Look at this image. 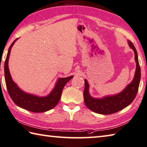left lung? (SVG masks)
<instances>
[{"mask_svg": "<svg viewBox=\"0 0 147 147\" xmlns=\"http://www.w3.org/2000/svg\"><path fill=\"white\" fill-rule=\"evenodd\" d=\"M128 45L135 53L136 69L135 76L132 83L128 84L121 93L115 96L103 97L102 99H95L90 96L88 92L89 85L87 81L84 80L85 86L84 90V101L86 106L90 110L100 114H112L125 109L128 106L137 95L141 79V69L138 61L136 49L131 41L128 40Z\"/></svg>", "mask_w": 147, "mask_h": 147, "instance_id": "left-lung-1", "label": "left lung"}]
</instances>
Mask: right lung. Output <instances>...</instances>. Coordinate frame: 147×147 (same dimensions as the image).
I'll list each match as a JSON object with an SVG mask.
<instances>
[{
  "mask_svg": "<svg viewBox=\"0 0 147 147\" xmlns=\"http://www.w3.org/2000/svg\"><path fill=\"white\" fill-rule=\"evenodd\" d=\"M17 39L18 38H16L9 46L4 63L5 81H6V88L10 97L14 102V103L17 105L18 107L32 112H44L52 109L57 105L60 100L64 86L73 78V76L59 79L55 88L46 97H37L22 92L13 81L8 68V60L10 51H11L13 45Z\"/></svg>",
  "mask_w": 147,
  "mask_h": 147,
  "instance_id": "right-lung-1",
  "label": "right lung"
}]
</instances>
